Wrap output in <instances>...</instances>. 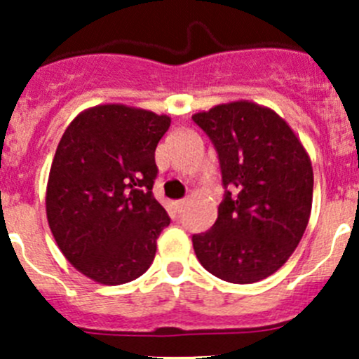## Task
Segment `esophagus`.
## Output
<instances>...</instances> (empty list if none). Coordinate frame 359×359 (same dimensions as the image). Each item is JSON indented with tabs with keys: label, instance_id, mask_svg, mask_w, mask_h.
<instances>
[{
	"label": "esophagus",
	"instance_id": "obj_1",
	"mask_svg": "<svg viewBox=\"0 0 359 359\" xmlns=\"http://www.w3.org/2000/svg\"><path fill=\"white\" fill-rule=\"evenodd\" d=\"M184 206H186V200H179V201H175V210H177V212H182Z\"/></svg>",
	"mask_w": 359,
	"mask_h": 359
}]
</instances>
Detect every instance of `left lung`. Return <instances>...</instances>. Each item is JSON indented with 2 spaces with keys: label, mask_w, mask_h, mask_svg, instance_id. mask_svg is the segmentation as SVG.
<instances>
[{
  "label": "left lung",
  "mask_w": 359,
  "mask_h": 359,
  "mask_svg": "<svg viewBox=\"0 0 359 359\" xmlns=\"http://www.w3.org/2000/svg\"><path fill=\"white\" fill-rule=\"evenodd\" d=\"M193 121L219 154L226 189L212 229L193 234L208 273L238 285L276 273L297 248L313 205V166L293 130L273 109L238 100Z\"/></svg>",
  "instance_id": "1"
}]
</instances>
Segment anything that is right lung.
<instances>
[{
    "label": "right lung",
    "mask_w": 359,
    "mask_h": 359,
    "mask_svg": "<svg viewBox=\"0 0 359 359\" xmlns=\"http://www.w3.org/2000/svg\"><path fill=\"white\" fill-rule=\"evenodd\" d=\"M170 118L106 104L83 111L64 132L50 168L46 217L64 257L102 285L142 276L170 224L153 196L154 151Z\"/></svg>",
    "instance_id": "add662e5"
}]
</instances>
